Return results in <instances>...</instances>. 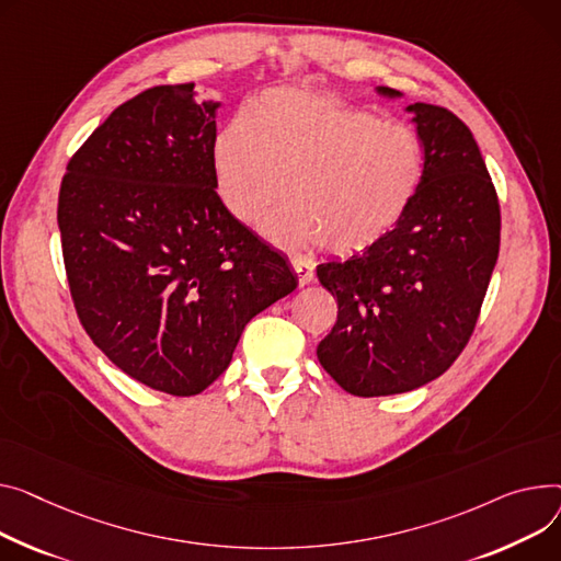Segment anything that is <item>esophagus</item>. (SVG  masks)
I'll return each instance as SVG.
<instances>
[{
  "label": "esophagus",
  "mask_w": 561,
  "mask_h": 561,
  "mask_svg": "<svg viewBox=\"0 0 561 561\" xmlns=\"http://www.w3.org/2000/svg\"><path fill=\"white\" fill-rule=\"evenodd\" d=\"M290 264H293V271L297 273V279H300V284H302V286H307V284H311V282H313L316 271H313V266H311V264H307V261H302V259H293Z\"/></svg>",
  "instance_id": "esophagus-1"
}]
</instances>
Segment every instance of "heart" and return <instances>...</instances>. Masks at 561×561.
Wrapping results in <instances>:
<instances>
[{"mask_svg":"<svg viewBox=\"0 0 561 561\" xmlns=\"http://www.w3.org/2000/svg\"><path fill=\"white\" fill-rule=\"evenodd\" d=\"M216 186L241 222H266L279 245L316 241L352 254L381 241L415 203L426 148L405 122H383L307 90H271L214 144Z\"/></svg>","mask_w":561,"mask_h":561,"instance_id":"obj_1","label":"heart"}]
</instances>
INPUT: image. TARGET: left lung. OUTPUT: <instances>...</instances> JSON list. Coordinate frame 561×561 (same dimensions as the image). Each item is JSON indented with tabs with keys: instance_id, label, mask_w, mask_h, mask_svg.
<instances>
[{
	"instance_id": "left-lung-1",
	"label": "left lung",
	"mask_w": 561,
	"mask_h": 561,
	"mask_svg": "<svg viewBox=\"0 0 561 561\" xmlns=\"http://www.w3.org/2000/svg\"><path fill=\"white\" fill-rule=\"evenodd\" d=\"M405 112L426 148L415 203L375 245L318 266L339 300L318 360L356 397L410 392L444 375L469 343L499 259L501 207L471 130L439 105Z\"/></svg>"
}]
</instances>
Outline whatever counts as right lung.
Segmentation results:
<instances>
[{"label": "right lung", "mask_w": 561, "mask_h": 561, "mask_svg": "<svg viewBox=\"0 0 561 561\" xmlns=\"http://www.w3.org/2000/svg\"><path fill=\"white\" fill-rule=\"evenodd\" d=\"M196 96L158 85L112 110L58 196L81 324L128 377L173 397L211 386L245 324L297 288L288 259L216 194L220 101Z\"/></svg>", "instance_id": "right-lung-1"}]
</instances>
